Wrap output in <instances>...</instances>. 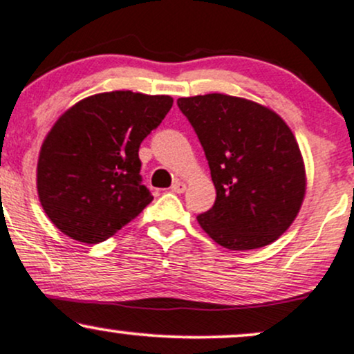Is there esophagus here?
<instances>
[{"label": "esophagus", "mask_w": 354, "mask_h": 354, "mask_svg": "<svg viewBox=\"0 0 354 354\" xmlns=\"http://www.w3.org/2000/svg\"><path fill=\"white\" fill-rule=\"evenodd\" d=\"M186 189V185L183 181H174L173 186H171V191L173 193H185Z\"/></svg>", "instance_id": "34e87169"}]
</instances>
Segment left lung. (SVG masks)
I'll use <instances>...</instances> for the list:
<instances>
[{
  "label": "left lung",
  "mask_w": 354,
  "mask_h": 354,
  "mask_svg": "<svg viewBox=\"0 0 354 354\" xmlns=\"http://www.w3.org/2000/svg\"><path fill=\"white\" fill-rule=\"evenodd\" d=\"M205 149L216 188L198 223L219 246L246 251L273 243L291 226L306 193L304 161L290 126L273 109L238 96L180 98Z\"/></svg>",
  "instance_id": "left-lung-1"
}]
</instances>
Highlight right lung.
<instances>
[{
    "label": "right lung",
    "mask_w": 354,
    "mask_h": 354,
    "mask_svg": "<svg viewBox=\"0 0 354 354\" xmlns=\"http://www.w3.org/2000/svg\"><path fill=\"white\" fill-rule=\"evenodd\" d=\"M171 106L166 95L109 91L78 101L56 120L39 151L36 188L61 233L96 245L151 203L138 151Z\"/></svg>",
    "instance_id": "add662e5"
}]
</instances>
